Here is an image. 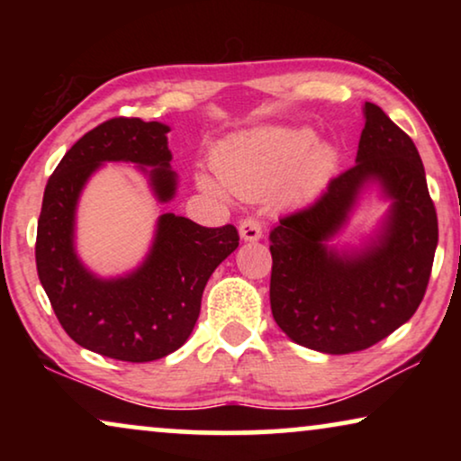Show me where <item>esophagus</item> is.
<instances>
[{"label": "esophagus", "instance_id": "1", "mask_svg": "<svg viewBox=\"0 0 461 461\" xmlns=\"http://www.w3.org/2000/svg\"><path fill=\"white\" fill-rule=\"evenodd\" d=\"M239 235L243 241H258L262 237V222L256 218H245L239 224Z\"/></svg>", "mask_w": 461, "mask_h": 461}]
</instances>
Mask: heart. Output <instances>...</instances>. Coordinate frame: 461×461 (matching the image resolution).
<instances>
[{
    "label": "heart",
    "mask_w": 461,
    "mask_h": 461,
    "mask_svg": "<svg viewBox=\"0 0 461 461\" xmlns=\"http://www.w3.org/2000/svg\"><path fill=\"white\" fill-rule=\"evenodd\" d=\"M216 178L199 174L201 188L243 197L268 191L281 180L283 194L302 199L321 191L336 172L338 153L331 144L314 142L306 128H264L220 144L212 157Z\"/></svg>",
    "instance_id": "1"
}]
</instances>
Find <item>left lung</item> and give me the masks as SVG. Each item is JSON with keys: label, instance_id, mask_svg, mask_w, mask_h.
<instances>
[{"label": "left lung", "instance_id": "obj_1", "mask_svg": "<svg viewBox=\"0 0 461 461\" xmlns=\"http://www.w3.org/2000/svg\"><path fill=\"white\" fill-rule=\"evenodd\" d=\"M357 163L330 180L308 207L270 230V308L276 325L306 348L327 355L365 350L407 323L424 300L437 210L411 138L374 103H365ZM393 199L381 237L346 255L327 242L348 219L367 181Z\"/></svg>", "mask_w": 461, "mask_h": 461}]
</instances>
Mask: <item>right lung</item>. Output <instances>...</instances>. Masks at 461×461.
Listing matches in <instances>:
<instances>
[{
    "mask_svg": "<svg viewBox=\"0 0 461 461\" xmlns=\"http://www.w3.org/2000/svg\"><path fill=\"white\" fill-rule=\"evenodd\" d=\"M167 131L159 122L109 119L67 150L43 191L35 262L50 304L68 338L117 361L147 363L178 350L197 323L207 279L239 245L232 224L207 229L163 213L153 248L134 273L98 279L79 262L75 207L87 178L104 161H130L142 172L149 166L157 199L166 203L174 197Z\"/></svg>",
    "mask_w": 461,
    "mask_h": 461,
    "instance_id": "add662e5",
    "label": "right lung"
}]
</instances>
